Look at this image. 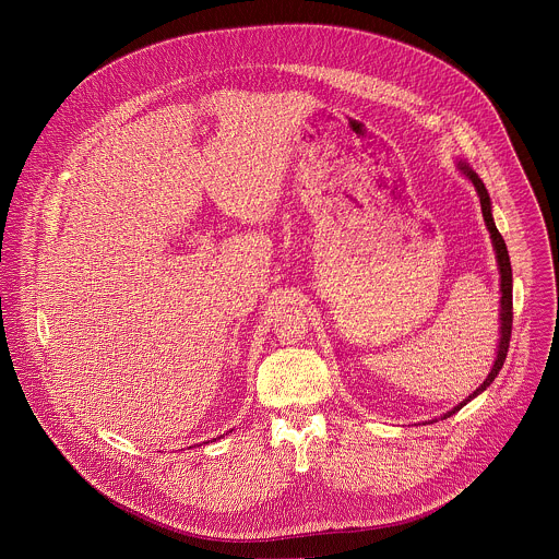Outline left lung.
I'll return each instance as SVG.
<instances>
[{
    "label": "left lung",
    "mask_w": 559,
    "mask_h": 559,
    "mask_svg": "<svg viewBox=\"0 0 559 559\" xmlns=\"http://www.w3.org/2000/svg\"><path fill=\"white\" fill-rule=\"evenodd\" d=\"M459 169L474 182V187H476V191H478L479 195V204H481V215H484V222H486V228H488V233H490V239H492V247H495V253H497V264H499V275H501V337H499V346H497V357H495V364H492V368H490V372H488V377H486V381L479 385L478 390L469 396V399L463 400L459 406H454L452 411H448L445 415H443V419L445 417H450V415H454V413H459L467 402H472V400L479 396L492 381H495V377L499 374V370H501V366H503V361H506V355H508V346H510V333H512V266H510V255H508V247H506V240L501 239V235H499V230H497V226H495V222H492V213H490V198H488V191H486V187H484V182L479 180L478 174L465 163V160H459Z\"/></svg>",
    "instance_id": "obj_1"
}]
</instances>
